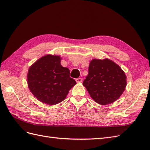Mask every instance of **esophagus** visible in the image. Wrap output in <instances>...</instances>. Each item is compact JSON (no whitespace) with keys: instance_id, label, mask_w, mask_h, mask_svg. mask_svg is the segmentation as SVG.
Returning <instances> with one entry per match:
<instances>
[{"instance_id":"obj_1","label":"esophagus","mask_w":150,"mask_h":150,"mask_svg":"<svg viewBox=\"0 0 150 150\" xmlns=\"http://www.w3.org/2000/svg\"><path fill=\"white\" fill-rule=\"evenodd\" d=\"M76 81L77 83H81L83 81V79H82V78H77L76 79Z\"/></svg>"}]
</instances>
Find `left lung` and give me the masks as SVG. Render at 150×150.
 I'll return each mask as SVG.
<instances>
[{"label":"left lung","mask_w":150,"mask_h":150,"mask_svg":"<svg viewBox=\"0 0 150 150\" xmlns=\"http://www.w3.org/2000/svg\"><path fill=\"white\" fill-rule=\"evenodd\" d=\"M83 84L95 102L107 105L116 101L124 92L126 76L112 61L94 59L89 63L88 75Z\"/></svg>","instance_id":"8db88e82"}]
</instances>
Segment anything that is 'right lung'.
Wrapping results in <instances>:
<instances>
[{
	"instance_id": "1",
	"label": "right lung",
	"mask_w": 150,
	"mask_h": 150,
	"mask_svg": "<svg viewBox=\"0 0 150 150\" xmlns=\"http://www.w3.org/2000/svg\"><path fill=\"white\" fill-rule=\"evenodd\" d=\"M61 59L59 56L51 54L40 57L29 67L27 76L30 92L48 105L62 102L76 84L69 77V69L61 66Z\"/></svg>"
}]
</instances>
